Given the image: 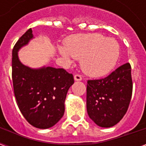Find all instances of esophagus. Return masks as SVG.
Returning <instances> with one entry per match:
<instances>
[{
    "instance_id": "obj_1",
    "label": "esophagus",
    "mask_w": 146,
    "mask_h": 146,
    "mask_svg": "<svg viewBox=\"0 0 146 146\" xmlns=\"http://www.w3.org/2000/svg\"><path fill=\"white\" fill-rule=\"evenodd\" d=\"M74 80H76V81H80V80H82V76L79 75V74H76V75H74Z\"/></svg>"
}]
</instances>
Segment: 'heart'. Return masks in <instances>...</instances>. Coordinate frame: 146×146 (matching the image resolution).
<instances>
[{
  "label": "heart",
  "mask_w": 146,
  "mask_h": 146,
  "mask_svg": "<svg viewBox=\"0 0 146 146\" xmlns=\"http://www.w3.org/2000/svg\"><path fill=\"white\" fill-rule=\"evenodd\" d=\"M61 55L71 62V58L81 59V68L88 76H103L116 66L119 46L113 40L99 33H81L69 36L60 46Z\"/></svg>",
  "instance_id": "obj_1"
}]
</instances>
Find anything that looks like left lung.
I'll list each match as a JSON object with an SVG mask.
<instances>
[{"instance_id": "obj_1", "label": "left lung", "mask_w": 146, "mask_h": 146, "mask_svg": "<svg viewBox=\"0 0 146 146\" xmlns=\"http://www.w3.org/2000/svg\"><path fill=\"white\" fill-rule=\"evenodd\" d=\"M131 67L125 63L105 78L89 80L87 84V111L99 127L119 123L127 111L132 95Z\"/></svg>"}]
</instances>
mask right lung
<instances>
[{
  "mask_svg": "<svg viewBox=\"0 0 146 146\" xmlns=\"http://www.w3.org/2000/svg\"><path fill=\"white\" fill-rule=\"evenodd\" d=\"M33 38V31L29 29L15 44L12 82L16 103L25 119L36 128L47 129L63 116L66 94L74 80L64 69H32L22 63L18 51Z\"/></svg>",
  "mask_w": 146,
  "mask_h": 146,
  "instance_id": "add662e5",
  "label": "right lung"
}]
</instances>
